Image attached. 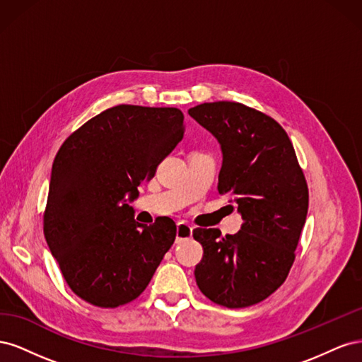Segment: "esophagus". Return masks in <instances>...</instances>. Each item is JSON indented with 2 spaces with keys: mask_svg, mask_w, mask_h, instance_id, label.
I'll return each instance as SVG.
<instances>
[{
  "mask_svg": "<svg viewBox=\"0 0 362 362\" xmlns=\"http://www.w3.org/2000/svg\"><path fill=\"white\" fill-rule=\"evenodd\" d=\"M193 234V226L187 222H178L177 223V243L182 242V240L190 238Z\"/></svg>",
  "mask_w": 362,
  "mask_h": 362,
  "instance_id": "1",
  "label": "esophagus"
}]
</instances>
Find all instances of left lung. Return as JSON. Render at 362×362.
I'll list each match as a JSON object with an SVG mask.
<instances>
[{
    "instance_id": "1",
    "label": "left lung",
    "mask_w": 362,
    "mask_h": 362,
    "mask_svg": "<svg viewBox=\"0 0 362 362\" xmlns=\"http://www.w3.org/2000/svg\"><path fill=\"white\" fill-rule=\"evenodd\" d=\"M189 115L221 144L217 190L243 218L234 235L194 229L204 247L196 284L214 303L245 308L269 298L288 276L308 213V185L275 119L231 101L204 103Z\"/></svg>"
}]
</instances>
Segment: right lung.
Listing matches in <instances>:
<instances>
[{
    "label": "right lung",
    "instance_id": "1",
    "mask_svg": "<svg viewBox=\"0 0 362 362\" xmlns=\"http://www.w3.org/2000/svg\"><path fill=\"white\" fill-rule=\"evenodd\" d=\"M184 136L175 107L120 104L63 141L52 163L43 233L71 290L101 308L137 299L177 237L172 218L149 226L128 202Z\"/></svg>",
    "mask_w": 362,
    "mask_h": 362
}]
</instances>
